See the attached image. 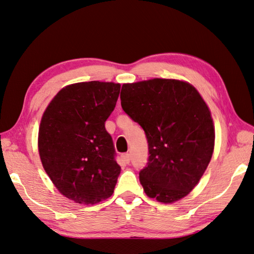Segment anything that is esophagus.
I'll return each instance as SVG.
<instances>
[{"instance_id": "1", "label": "esophagus", "mask_w": 254, "mask_h": 254, "mask_svg": "<svg viewBox=\"0 0 254 254\" xmlns=\"http://www.w3.org/2000/svg\"><path fill=\"white\" fill-rule=\"evenodd\" d=\"M122 159H123V161L125 162V163L128 164L130 162V155L128 154V153H126V154H123L122 155Z\"/></svg>"}]
</instances>
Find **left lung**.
<instances>
[{"label": "left lung", "instance_id": "obj_1", "mask_svg": "<svg viewBox=\"0 0 254 254\" xmlns=\"http://www.w3.org/2000/svg\"><path fill=\"white\" fill-rule=\"evenodd\" d=\"M120 99L146 134L148 163L139 172L145 193L163 203L185 198L214 152L215 127L205 100L189 82L157 77L125 83Z\"/></svg>", "mask_w": 254, "mask_h": 254}]
</instances>
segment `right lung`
<instances>
[{"label": "right lung", "instance_id": "1", "mask_svg": "<svg viewBox=\"0 0 254 254\" xmlns=\"http://www.w3.org/2000/svg\"><path fill=\"white\" fill-rule=\"evenodd\" d=\"M119 92L120 84L114 82L66 85L41 117V164L57 190L76 203L94 205L114 193L120 166L105 123Z\"/></svg>", "mask_w": 254, "mask_h": 254}]
</instances>
